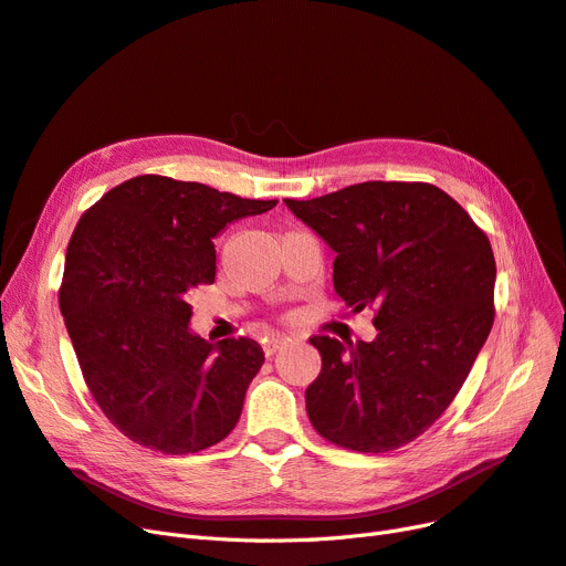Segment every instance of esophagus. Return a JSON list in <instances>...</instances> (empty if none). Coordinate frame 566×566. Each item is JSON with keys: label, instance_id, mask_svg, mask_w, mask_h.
<instances>
[{"label": "esophagus", "instance_id": "esophagus-1", "mask_svg": "<svg viewBox=\"0 0 566 566\" xmlns=\"http://www.w3.org/2000/svg\"><path fill=\"white\" fill-rule=\"evenodd\" d=\"M285 342H287V337H283V335H269V337L264 339V354H266V356H274L276 350H279Z\"/></svg>", "mask_w": 566, "mask_h": 566}]
</instances>
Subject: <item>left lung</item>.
<instances>
[{
  "label": "left lung",
  "instance_id": "1",
  "mask_svg": "<svg viewBox=\"0 0 566 566\" xmlns=\"http://www.w3.org/2000/svg\"><path fill=\"white\" fill-rule=\"evenodd\" d=\"M285 206L337 252L335 290L375 308V342L316 335L306 388L316 431L365 454L431 428L469 377L494 323L496 262L486 233L428 182H360Z\"/></svg>",
  "mask_w": 566,
  "mask_h": 566
}]
</instances>
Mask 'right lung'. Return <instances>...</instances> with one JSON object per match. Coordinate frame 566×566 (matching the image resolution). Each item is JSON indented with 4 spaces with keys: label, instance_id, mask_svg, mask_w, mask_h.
<instances>
[{
    "label": "right lung",
    "instance_id": "right-lung-1",
    "mask_svg": "<svg viewBox=\"0 0 566 566\" xmlns=\"http://www.w3.org/2000/svg\"><path fill=\"white\" fill-rule=\"evenodd\" d=\"M276 203L138 175L76 222L57 302L91 396L128 440L193 454L233 431L264 350L193 335L187 297L216 281L212 239Z\"/></svg>",
    "mask_w": 566,
    "mask_h": 566
}]
</instances>
